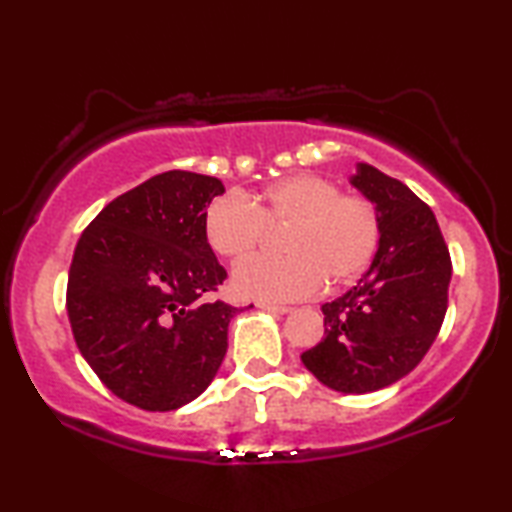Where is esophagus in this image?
<instances>
[{"label":"esophagus","instance_id":"34e87169","mask_svg":"<svg viewBox=\"0 0 512 512\" xmlns=\"http://www.w3.org/2000/svg\"><path fill=\"white\" fill-rule=\"evenodd\" d=\"M257 307L264 309V311H273V314H289V311H291V307H287V305H273V302H259Z\"/></svg>","mask_w":512,"mask_h":512}]
</instances>
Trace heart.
I'll return each mask as SVG.
<instances>
[{
	"label": "heart",
	"mask_w": 512,
	"mask_h": 512,
	"mask_svg": "<svg viewBox=\"0 0 512 512\" xmlns=\"http://www.w3.org/2000/svg\"><path fill=\"white\" fill-rule=\"evenodd\" d=\"M268 228H287L282 250L289 255L239 264L232 287L241 298L280 302L307 298L323 282L341 287L366 271L381 239L379 210L368 196L345 194L314 173L277 180L248 198L223 194L205 210L207 244L228 259L255 253Z\"/></svg>",
	"instance_id": "b5f03b06"
}]
</instances>
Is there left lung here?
<instances>
[{"label":"left lung","mask_w":512,"mask_h":512,"mask_svg":"<svg viewBox=\"0 0 512 512\" xmlns=\"http://www.w3.org/2000/svg\"><path fill=\"white\" fill-rule=\"evenodd\" d=\"M352 185L377 205L381 239L357 287L325 302V336L302 352L318 381L341 393H372L418 366L447 314L452 257L431 207L370 164Z\"/></svg>","instance_id":"1"}]
</instances>
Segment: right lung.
Here are the masks:
<instances>
[{"mask_svg":"<svg viewBox=\"0 0 512 512\" xmlns=\"http://www.w3.org/2000/svg\"><path fill=\"white\" fill-rule=\"evenodd\" d=\"M223 192L203 173H158L103 207L76 244V345L106 388L144 411L196 400L228 350L237 307L203 300L228 277L205 237V210Z\"/></svg>","mask_w":512,"mask_h":512,"instance_id":"right-lung-1","label":"right lung"}]
</instances>
